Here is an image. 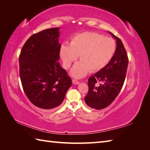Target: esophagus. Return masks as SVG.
<instances>
[{
    "label": "esophagus",
    "mask_w": 150,
    "mask_h": 150,
    "mask_svg": "<svg viewBox=\"0 0 150 150\" xmlns=\"http://www.w3.org/2000/svg\"><path fill=\"white\" fill-rule=\"evenodd\" d=\"M72 82H73V83L74 84H79V83H80V82H79L77 80H76V79H73V80L72 81Z\"/></svg>",
    "instance_id": "obj_1"
}]
</instances>
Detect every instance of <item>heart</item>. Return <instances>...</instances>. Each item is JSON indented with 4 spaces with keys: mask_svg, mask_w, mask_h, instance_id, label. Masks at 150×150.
<instances>
[{
    "mask_svg": "<svg viewBox=\"0 0 150 150\" xmlns=\"http://www.w3.org/2000/svg\"><path fill=\"white\" fill-rule=\"evenodd\" d=\"M115 50L116 43L112 38L95 32H84L73 37L69 45L62 44L60 56L66 69L79 56L81 61L73 67L70 74L75 78H81L89 71L96 72L104 68L112 59Z\"/></svg>",
    "mask_w": 150,
    "mask_h": 150,
    "instance_id": "1",
    "label": "heart"
}]
</instances>
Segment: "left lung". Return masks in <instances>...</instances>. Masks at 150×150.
I'll return each instance as SVG.
<instances>
[{"label":"left lung","mask_w":150,"mask_h":150,"mask_svg":"<svg viewBox=\"0 0 150 150\" xmlns=\"http://www.w3.org/2000/svg\"><path fill=\"white\" fill-rule=\"evenodd\" d=\"M116 40L115 52L104 68L88 79L89 91L84 97L88 106L102 110L113 103L122 88L128 65V58L122 41L108 31Z\"/></svg>","instance_id":"1"}]
</instances>
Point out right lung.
Returning a JSON list of instances; mask_svg holds the SVG:
<instances>
[{"instance_id":"obj_1","label":"right lung","mask_w":150,"mask_h":150,"mask_svg":"<svg viewBox=\"0 0 150 150\" xmlns=\"http://www.w3.org/2000/svg\"><path fill=\"white\" fill-rule=\"evenodd\" d=\"M59 30L53 28L33 34L19 55L22 88L31 103L42 109H53L61 104L72 84L58 62Z\"/></svg>"}]
</instances>
